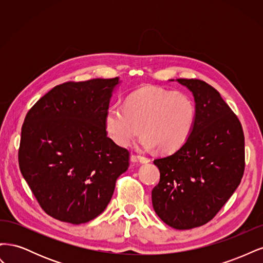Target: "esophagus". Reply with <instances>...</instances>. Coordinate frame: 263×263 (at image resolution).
I'll use <instances>...</instances> for the list:
<instances>
[{
	"label": "esophagus",
	"mask_w": 263,
	"mask_h": 263,
	"mask_svg": "<svg viewBox=\"0 0 263 263\" xmlns=\"http://www.w3.org/2000/svg\"><path fill=\"white\" fill-rule=\"evenodd\" d=\"M132 161L140 162V163H148L150 162V159L144 156H132Z\"/></svg>",
	"instance_id": "1"
}]
</instances>
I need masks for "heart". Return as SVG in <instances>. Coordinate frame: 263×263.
Segmentation results:
<instances>
[{"instance_id": "1", "label": "heart", "mask_w": 263, "mask_h": 263, "mask_svg": "<svg viewBox=\"0 0 263 263\" xmlns=\"http://www.w3.org/2000/svg\"><path fill=\"white\" fill-rule=\"evenodd\" d=\"M195 107L186 95L157 87H144L130 94L124 107L112 106L104 117L108 137L119 147H128L139 132L138 145L163 154L173 153L189 138Z\"/></svg>"}]
</instances>
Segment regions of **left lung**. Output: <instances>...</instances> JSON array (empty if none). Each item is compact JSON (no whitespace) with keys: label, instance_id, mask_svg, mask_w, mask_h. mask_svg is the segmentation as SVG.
Masks as SVG:
<instances>
[{"label":"left lung","instance_id":"8db88e82","mask_svg":"<svg viewBox=\"0 0 263 263\" xmlns=\"http://www.w3.org/2000/svg\"><path fill=\"white\" fill-rule=\"evenodd\" d=\"M177 81L194 97V125L176 153L154 160L160 181L151 198L166 225L191 229L213 219L240 184L245 136L239 119L217 90L197 79Z\"/></svg>","mask_w":263,"mask_h":263}]
</instances>
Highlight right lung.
<instances>
[{
    "mask_svg": "<svg viewBox=\"0 0 263 263\" xmlns=\"http://www.w3.org/2000/svg\"><path fill=\"white\" fill-rule=\"evenodd\" d=\"M119 78L54 86L31 107L21 134L18 163L42 209L84 224L106 209L129 151L107 137L104 117Z\"/></svg>",
    "mask_w": 263,
    "mask_h": 263,
    "instance_id": "obj_1",
    "label": "right lung"
}]
</instances>
